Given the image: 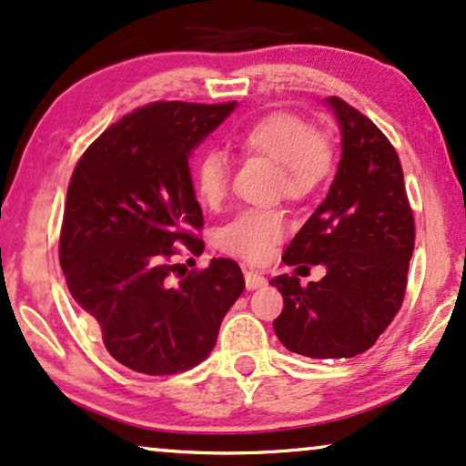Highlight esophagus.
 <instances>
[{"instance_id": "esophagus-1", "label": "esophagus", "mask_w": 466, "mask_h": 466, "mask_svg": "<svg viewBox=\"0 0 466 466\" xmlns=\"http://www.w3.org/2000/svg\"><path fill=\"white\" fill-rule=\"evenodd\" d=\"M267 284V277L258 270H245V286L247 290H256V288H262Z\"/></svg>"}]
</instances>
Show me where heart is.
<instances>
[{
	"label": "heart",
	"mask_w": 466,
	"mask_h": 466,
	"mask_svg": "<svg viewBox=\"0 0 466 466\" xmlns=\"http://www.w3.org/2000/svg\"><path fill=\"white\" fill-rule=\"evenodd\" d=\"M243 152L262 155L279 165V185L290 199L309 198L333 172L335 148L327 133L311 131L299 116L268 114L234 137ZM199 202L219 208L228 196L229 163L223 152L208 150L193 172ZM286 234L284 213L275 208L243 210L217 232V245L232 256L260 262Z\"/></svg>",
	"instance_id": "obj_1"
}]
</instances>
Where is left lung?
Masks as SVG:
<instances>
[{
    "instance_id": "8db88e82",
    "label": "left lung",
    "mask_w": 466,
    "mask_h": 466,
    "mask_svg": "<svg viewBox=\"0 0 466 466\" xmlns=\"http://www.w3.org/2000/svg\"><path fill=\"white\" fill-rule=\"evenodd\" d=\"M325 103L341 135L338 174L281 260L322 264L327 273L308 286L297 270L270 279L284 297L273 329L297 355L350 359L372 349L402 305L415 221L390 139L341 98Z\"/></svg>"
}]
</instances>
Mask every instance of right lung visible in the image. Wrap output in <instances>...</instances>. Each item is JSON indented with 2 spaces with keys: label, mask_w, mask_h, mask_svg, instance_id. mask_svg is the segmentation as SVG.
Here are the masks:
<instances>
[{
  "label": "right lung",
  "mask_w": 466,
  "mask_h": 466,
  "mask_svg": "<svg viewBox=\"0 0 466 466\" xmlns=\"http://www.w3.org/2000/svg\"><path fill=\"white\" fill-rule=\"evenodd\" d=\"M237 103H152L111 125L70 178L60 264L68 290L98 322L105 349L135 372L196 368L215 349L223 316L245 290L240 267L213 258L172 284L176 247L204 251L193 150Z\"/></svg>",
  "instance_id": "obj_1"
}]
</instances>
